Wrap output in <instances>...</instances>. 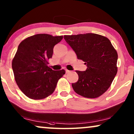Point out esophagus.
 <instances>
[{
  "mask_svg": "<svg viewBox=\"0 0 134 134\" xmlns=\"http://www.w3.org/2000/svg\"><path fill=\"white\" fill-rule=\"evenodd\" d=\"M70 70H67V69H65V73H69L70 72Z\"/></svg>",
  "mask_w": 134,
  "mask_h": 134,
  "instance_id": "obj_1",
  "label": "esophagus"
}]
</instances>
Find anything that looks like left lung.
<instances>
[{"instance_id": "8db88e82", "label": "left lung", "mask_w": 134, "mask_h": 134, "mask_svg": "<svg viewBox=\"0 0 134 134\" xmlns=\"http://www.w3.org/2000/svg\"><path fill=\"white\" fill-rule=\"evenodd\" d=\"M64 38L86 70H76L78 80L71 86L82 97L95 98L107 91L116 75L118 54L108 38L95 33L65 35Z\"/></svg>"}]
</instances>
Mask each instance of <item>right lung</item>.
Listing matches in <instances>:
<instances>
[{"instance_id": "obj_1", "label": "right lung", "mask_w": 134, "mask_h": 134, "mask_svg": "<svg viewBox=\"0 0 134 134\" xmlns=\"http://www.w3.org/2000/svg\"><path fill=\"white\" fill-rule=\"evenodd\" d=\"M63 38L48 34H37L22 41L12 61L14 79L27 97L42 99L53 93L64 70H53L48 66L54 46Z\"/></svg>"}]
</instances>
